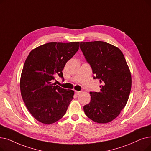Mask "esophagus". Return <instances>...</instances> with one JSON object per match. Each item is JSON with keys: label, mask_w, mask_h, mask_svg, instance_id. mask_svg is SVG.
<instances>
[{"label": "esophagus", "mask_w": 151, "mask_h": 151, "mask_svg": "<svg viewBox=\"0 0 151 151\" xmlns=\"http://www.w3.org/2000/svg\"><path fill=\"white\" fill-rule=\"evenodd\" d=\"M75 93L76 95H79L81 93V91H75Z\"/></svg>", "instance_id": "esophagus-1"}]
</instances>
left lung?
<instances>
[{
	"instance_id": "1",
	"label": "left lung",
	"mask_w": 151,
	"mask_h": 151,
	"mask_svg": "<svg viewBox=\"0 0 151 151\" xmlns=\"http://www.w3.org/2000/svg\"><path fill=\"white\" fill-rule=\"evenodd\" d=\"M80 49L102 86L90 92L91 101L83 107L86 116L99 123L114 120L125 107L132 88V75L122 52L103 41L80 42Z\"/></svg>"
}]
</instances>
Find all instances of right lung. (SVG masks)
Here are the masks:
<instances>
[{
    "instance_id": "right-lung-1",
    "label": "right lung",
    "mask_w": 151,
    "mask_h": 151,
    "mask_svg": "<svg viewBox=\"0 0 151 151\" xmlns=\"http://www.w3.org/2000/svg\"><path fill=\"white\" fill-rule=\"evenodd\" d=\"M79 42H49L32 50L25 60L20 78V91L25 106L36 120L50 124L66 113L74 91L55 83L63 78L66 63L79 49Z\"/></svg>"
}]
</instances>
